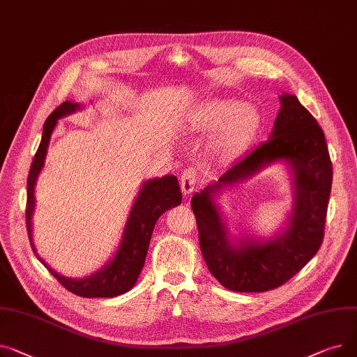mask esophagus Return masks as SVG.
Returning <instances> with one entry per match:
<instances>
[{"instance_id": "obj_1", "label": "esophagus", "mask_w": 357, "mask_h": 357, "mask_svg": "<svg viewBox=\"0 0 357 357\" xmlns=\"http://www.w3.org/2000/svg\"><path fill=\"white\" fill-rule=\"evenodd\" d=\"M197 184V173L193 169H187L181 173L180 178V185H181V192L183 195H190Z\"/></svg>"}]
</instances>
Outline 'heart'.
I'll return each instance as SVG.
<instances>
[{
	"mask_svg": "<svg viewBox=\"0 0 357 357\" xmlns=\"http://www.w3.org/2000/svg\"><path fill=\"white\" fill-rule=\"evenodd\" d=\"M262 116L255 105L234 98H216L203 102L188 119L187 131L196 137L217 132L211 144L212 153L227 160L241 154L254 141Z\"/></svg>",
	"mask_w": 357,
	"mask_h": 357,
	"instance_id": "heart-1",
	"label": "heart"
}]
</instances>
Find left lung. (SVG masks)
Wrapping results in <instances>:
<instances>
[{
	"label": "left lung",
	"mask_w": 357,
	"mask_h": 357,
	"mask_svg": "<svg viewBox=\"0 0 357 357\" xmlns=\"http://www.w3.org/2000/svg\"><path fill=\"white\" fill-rule=\"evenodd\" d=\"M280 100L281 109L269 139L192 199L204 262L230 291L264 292L281 287L317 254L324 238L333 181L324 132L297 96L284 93ZM277 160L289 164L295 183V207L287 229L266 243L250 238L232 243L214 203L215 195Z\"/></svg>",
	"instance_id": "obj_1"
}]
</instances>
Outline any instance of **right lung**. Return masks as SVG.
I'll use <instances>...</instances> for the list:
<instances>
[{"mask_svg":"<svg viewBox=\"0 0 357 357\" xmlns=\"http://www.w3.org/2000/svg\"><path fill=\"white\" fill-rule=\"evenodd\" d=\"M82 107L77 102L66 100L60 107H57L46 119L43 127V135L34 155L33 164L30 167V173L27 178V207H26V223L30 245L36 257L43 262V265L49 269L50 274L73 294L85 298H111L123 294L130 291L144 266L146 250L151 241V235L158 218L172 207H176L181 203V192L178 180L176 176H164L161 178L146 180L139 188V193L132 204L127 225H125L121 243L116 249L114 258L99 269L91 277L73 280L66 278L54 269H52L43 259H41L33 243L31 236V216L34 212V185L37 177L43 169L47 146L50 142L52 132L56 127L59 118L73 114Z\"/></svg>","mask_w":357,"mask_h":357,"instance_id":"obj_1","label":"right lung"}]
</instances>
